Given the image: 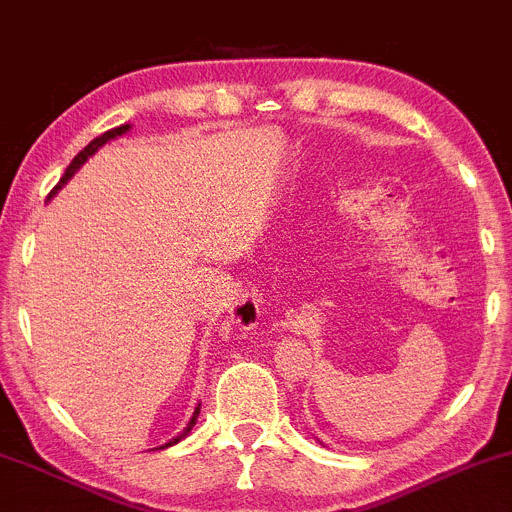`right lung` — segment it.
Returning <instances> with one entry per match:
<instances>
[{
    "label": "right lung",
    "instance_id": "add662e5",
    "mask_svg": "<svg viewBox=\"0 0 512 512\" xmlns=\"http://www.w3.org/2000/svg\"><path fill=\"white\" fill-rule=\"evenodd\" d=\"M128 130H130V125H120V128H113V130H105V133H103V135H98V138H96V140H91V142H88V145H86V147H83V150H81V152H78V155H76V157H73V160H71V165H68V167H66V172H63V177L59 179V184H56V187H54V189H51V194H54V192H56V189H61V187H63V184H66V182H68V179H71V177H73V172H76V170H78V167H81V165H83V162H86V160H88V157H91V155H93V152H96V150H98V147H103V145H105V142H108V140H113V138H118V135L128 133ZM51 194H49V197H51ZM197 416H199V404H197V409H194L192 419H189L187 429H184V431H182V434H179V436H175V439H172V441H170V444L160 446V449H167V446H175V444H177V441H182V439H184V436H187V434H189V431H192V426H194V424H197Z\"/></svg>",
    "mask_w": 512,
    "mask_h": 512
}]
</instances>
